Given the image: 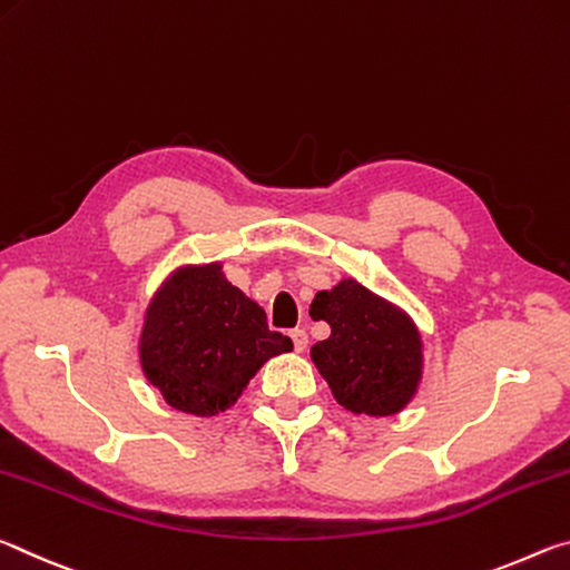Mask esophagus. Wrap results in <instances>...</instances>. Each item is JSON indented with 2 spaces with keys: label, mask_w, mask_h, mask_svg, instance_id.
<instances>
[{
  "label": "esophagus",
  "mask_w": 570,
  "mask_h": 570,
  "mask_svg": "<svg viewBox=\"0 0 570 570\" xmlns=\"http://www.w3.org/2000/svg\"><path fill=\"white\" fill-rule=\"evenodd\" d=\"M291 338H293L295 351H303L307 346V333L303 328H293L291 331Z\"/></svg>",
  "instance_id": "1"
}]
</instances>
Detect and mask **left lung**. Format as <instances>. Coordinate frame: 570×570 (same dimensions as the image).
Masks as SVG:
<instances>
[{
  "mask_svg": "<svg viewBox=\"0 0 570 570\" xmlns=\"http://www.w3.org/2000/svg\"><path fill=\"white\" fill-rule=\"evenodd\" d=\"M313 311L315 321L331 325L311 358L335 401L358 414H396L414 396L422 373V343L412 323L356 279L315 295Z\"/></svg>",
  "mask_w": 570,
  "mask_h": 570,
  "instance_id": "1",
  "label": "left lung"
}]
</instances>
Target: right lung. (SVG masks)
I'll list each match as a JSON object with an SVG mask.
<instances>
[{
    "mask_svg": "<svg viewBox=\"0 0 570 570\" xmlns=\"http://www.w3.org/2000/svg\"><path fill=\"white\" fill-rule=\"evenodd\" d=\"M293 348L267 315L224 279L219 265L176 273L148 307L141 363L148 381L186 414L232 406L267 358Z\"/></svg>",
    "mask_w": 570,
    "mask_h": 570,
    "instance_id": "add662e5",
    "label": "right lung"
}]
</instances>
